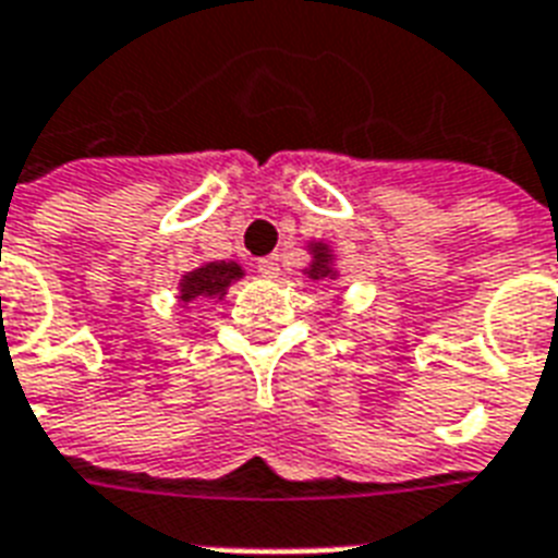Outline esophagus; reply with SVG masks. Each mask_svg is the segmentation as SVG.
<instances>
[{
    "instance_id": "34e87169",
    "label": "esophagus",
    "mask_w": 558,
    "mask_h": 558,
    "mask_svg": "<svg viewBox=\"0 0 558 558\" xmlns=\"http://www.w3.org/2000/svg\"><path fill=\"white\" fill-rule=\"evenodd\" d=\"M257 271H260L263 278H278L280 275V257L278 254H269V257H260L257 260Z\"/></svg>"
}]
</instances>
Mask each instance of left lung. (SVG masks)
I'll list each match as a JSON object with an SVG mask.
<instances>
[{
  "mask_svg": "<svg viewBox=\"0 0 558 558\" xmlns=\"http://www.w3.org/2000/svg\"><path fill=\"white\" fill-rule=\"evenodd\" d=\"M306 252L313 254V260L304 269V275L310 280H336L339 278V271H336V254L327 243L322 240H313V243H306Z\"/></svg>",
  "mask_w": 558,
  "mask_h": 558,
  "instance_id": "1",
  "label": "left lung"
}]
</instances>
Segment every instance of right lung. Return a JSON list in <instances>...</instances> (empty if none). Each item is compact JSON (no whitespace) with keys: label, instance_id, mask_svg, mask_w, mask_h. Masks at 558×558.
Listing matches in <instances>:
<instances>
[{"label":"right lung","instance_id":"obj_1","mask_svg":"<svg viewBox=\"0 0 558 558\" xmlns=\"http://www.w3.org/2000/svg\"><path fill=\"white\" fill-rule=\"evenodd\" d=\"M245 271L240 263L234 260H208L196 266V269L185 271L179 280V304L187 306L193 301H222L228 287L234 280L243 278Z\"/></svg>","mask_w":558,"mask_h":558}]
</instances>
